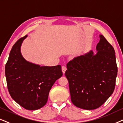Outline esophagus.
<instances>
[{
    "instance_id": "1",
    "label": "esophagus",
    "mask_w": 123,
    "mask_h": 123,
    "mask_svg": "<svg viewBox=\"0 0 123 123\" xmlns=\"http://www.w3.org/2000/svg\"><path fill=\"white\" fill-rule=\"evenodd\" d=\"M66 70H67V68H66V66H62V73H63V74H65V71H66Z\"/></svg>"
}]
</instances>
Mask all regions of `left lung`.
I'll return each mask as SVG.
<instances>
[{"label": "left lung", "instance_id": "obj_1", "mask_svg": "<svg viewBox=\"0 0 123 123\" xmlns=\"http://www.w3.org/2000/svg\"><path fill=\"white\" fill-rule=\"evenodd\" d=\"M97 53L75 57L67 64L71 100L75 106L94 110L102 106L114 92L117 67L113 47L99 35Z\"/></svg>", "mask_w": 123, "mask_h": 123}]
</instances>
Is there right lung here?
Listing matches in <instances>:
<instances>
[{
    "instance_id": "obj_1",
    "label": "right lung",
    "mask_w": 123,
    "mask_h": 123,
    "mask_svg": "<svg viewBox=\"0 0 123 123\" xmlns=\"http://www.w3.org/2000/svg\"><path fill=\"white\" fill-rule=\"evenodd\" d=\"M27 35L12 47L5 67L6 84L11 97L28 110H36L46 104L54 83L63 74L61 65L40 66L26 61L21 46Z\"/></svg>"
}]
</instances>
